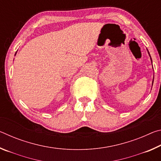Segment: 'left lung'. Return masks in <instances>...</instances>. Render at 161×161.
Returning <instances> with one entry per match:
<instances>
[{
  "mask_svg": "<svg viewBox=\"0 0 161 161\" xmlns=\"http://www.w3.org/2000/svg\"><path fill=\"white\" fill-rule=\"evenodd\" d=\"M147 51H148V54H149V56H150V58H151V62H152V59H151V55H150V53H149V52H148V50H147ZM153 65V64H152ZM154 79V78H153Z\"/></svg>",
  "mask_w": 161,
  "mask_h": 161,
  "instance_id": "obj_1",
  "label": "left lung"
}]
</instances>
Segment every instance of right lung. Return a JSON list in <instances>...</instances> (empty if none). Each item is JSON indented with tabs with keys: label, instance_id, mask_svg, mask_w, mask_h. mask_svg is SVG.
<instances>
[{
	"label": "right lung",
	"instance_id": "1",
	"mask_svg": "<svg viewBox=\"0 0 161 161\" xmlns=\"http://www.w3.org/2000/svg\"><path fill=\"white\" fill-rule=\"evenodd\" d=\"M16 53H15V54H16Z\"/></svg>",
	"mask_w": 161,
	"mask_h": 161
}]
</instances>
